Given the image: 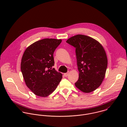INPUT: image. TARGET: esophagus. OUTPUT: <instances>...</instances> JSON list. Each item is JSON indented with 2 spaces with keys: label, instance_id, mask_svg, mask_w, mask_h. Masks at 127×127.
Wrapping results in <instances>:
<instances>
[{
  "label": "esophagus",
  "instance_id": "1",
  "mask_svg": "<svg viewBox=\"0 0 127 127\" xmlns=\"http://www.w3.org/2000/svg\"><path fill=\"white\" fill-rule=\"evenodd\" d=\"M68 75V73H64V76L65 77H67Z\"/></svg>",
  "mask_w": 127,
  "mask_h": 127
}]
</instances>
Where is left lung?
Returning <instances> with one entry per match:
<instances>
[{
  "label": "left lung",
  "mask_w": 127,
  "mask_h": 127,
  "mask_svg": "<svg viewBox=\"0 0 127 127\" xmlns=\"http://www.w3.org/2000/svg\"><path fill=\"white\" fill-rule=\"evenodd\" d=\"M66 42L76 48L79 78L75 86L85 93L94 92L105 77L107 58L104 49L95 39L83 34L73 36Z\"/></svg>",
  "instance_id": "left-lung-1"
}]
</instances>
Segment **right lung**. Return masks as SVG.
I'll return each instance as SVG.
<instances>
[{"instance_id":"obj_1","label":"right lung","mask_w":127,"mask_h":127,"mask_svg":"<svg viewBox=\"0 0 127 127\" xmlns=\"http://www.w3.org/2000/svg\"><path fill=\"white\" fill-rule=\"evenodd\" d=\"M61 39H44L35 42L25 50L21 69L27 87L36 95L47 97L55 90L62 74L52 69L53 54Z\"/></svg>"}]
</instances>
